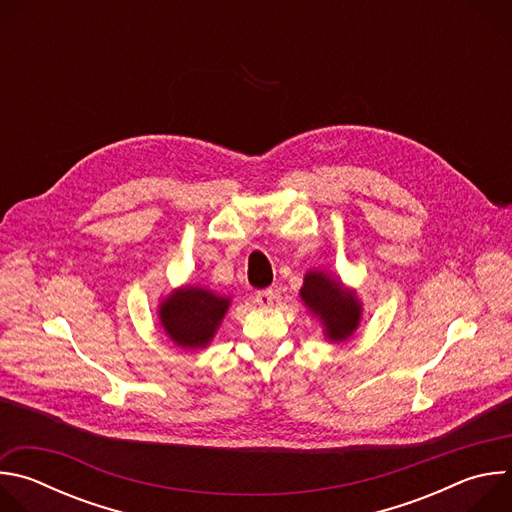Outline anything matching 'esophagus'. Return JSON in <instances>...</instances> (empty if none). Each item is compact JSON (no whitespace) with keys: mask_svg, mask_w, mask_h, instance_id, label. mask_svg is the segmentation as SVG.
<instances>
[{"mask_svg":"<svg viewBox=\"0 0 512 512\" xmlns=\"http://www.w3.org/2000/svg\"><path fill=\"white\" fill-rule=\"evenodd\" d=\"M275 300V291L273 289H261L255 294V304L261 308H269Z\"/></svg>","mask_w":512,"mask_h":512,"instance_id":"obj_1","label":"esophagus"}]
</instances>
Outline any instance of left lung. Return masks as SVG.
I'll return each mask as SVG.
<instances>
[{
    "mask_svg": "<svg viewBox=\"0 0 512 512\" xmlns=\"http://www.w3.org/2000/svg\"><path fill=\"white\" fill-rule=\"evenodd\" d=\"M300 298L322 324V334L328 342L342 344L356 334L362 322V302L356 289L346 287L332 271L308 269Z\"/></svg>",
    "mask_w": 512,
    "mask_h": 512,
    "instance_id": "left-lung-1",
    "label": "left lung"
}]
</instances>
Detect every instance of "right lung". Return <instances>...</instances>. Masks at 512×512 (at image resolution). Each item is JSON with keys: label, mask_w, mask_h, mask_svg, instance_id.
Segmentation results:
<instances>
[{"label": "right lung", "mask_w": 512, "mask_h": 512, "mask_svg": "<svg viewBox=\"0 0 512 512\" xmlns=\"http://www.w3.org/2000/svg\"><path fill=\"white\" fill-rule=\"evenodd\" d=\"M229 308V296L216 294L204 285L184 283L160 300L158 320L174 346L202 350L210 346Z\"/></svg>", "instance_id": "1"}]
</instances>
